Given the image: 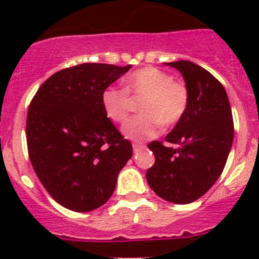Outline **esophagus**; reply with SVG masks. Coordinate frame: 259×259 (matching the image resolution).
<instances>
[{
    "mask_svg": "<svg viewBox=\"0 0 259 259\" xmlns=\"http://www.w3.org/2000/svg\"><path fill=\"white\" fill-rule=\"evenodd\" d=\"M145 145L143 144H139V143H135V144H133V149H134V153H138V151H140L142 149H144Z\"/></svg>",
    "mask_w": 259,
    "mask_h": 259,
    "instance_id": "34e87169",
    "label": "esophagus"
}]
</instances>
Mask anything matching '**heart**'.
<instances>
[{"label": "heart", "mask_w": 259, "mask_h": 259, "mask_svg": "<svg viewBox=\"0 0 259 259\" xmlns=\"http://www.w3.org/2000/svg\"><path fill=\"white\" fill-rule=\"evenodd\" d=\"M132 99L139 104L142 114L133 116L122 125V134L134 142L155 138L163 124L176 125L189 106V90L183 81L174 80L169 72L146 66L135 70L124 80V90L110 86L103 91L101 103L106 116L122 122L133 108Z\"/></svg>", "instance_id": "heart-1"}]
</instances>
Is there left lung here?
<instances>
[{
    "label": "left lung",
    "instance_id": "8db88e82",
    "mask_svg": "<svg viewBox=\"0 0 259 259\" xmlns=\"http://www.w3.org/2000/svg\"><path fill=\"white\" fill-rule=\"evenodd\" d=\"M168 65L182 72L189 106L165 138L179 148L158 140L148 145L155 163L146 170V180L163 199L188 204L204 195L221 177L233 143L234 124L228 95L210 72L190 61Z\"/></svg>",
    "mask_w": 259,
    "mask_h": 259
}]
</instances>
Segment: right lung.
<instances>
[{
    "instance_id": "right-lung-1",
    "label": "right lung",
    "mask_w": 259,
    "mask_h": 259,
    "mask_svg": "<svg viewBox=\"0 0 259 259\" xmlns=\"http://www.w3.org/2000/svg\"><path fill=\"white\" fill-rule=\"evenodd\" d=\"M132 65L80 64L55 72L31 100L26 140L31 164L62 207L90 211L114 193L133 145L106 116L103 91Z\"/></svg>"
}]
</instances>
